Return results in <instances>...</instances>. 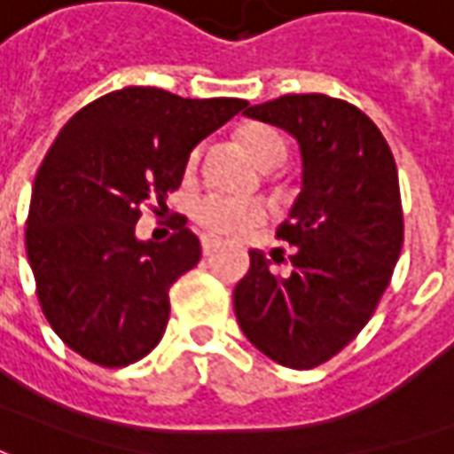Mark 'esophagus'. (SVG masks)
<instances>
[{
	"mask_svg": "<svg viewBox=\"0 0 454 454\" xmlns=\"http://www.w3.org/2000/svg\"><path fill=\"white\" fill-rule=\"evenodd\" d=\"M218 246H221V238L201 236V253H204V255H211V253H214Z\"/></svg>",
	"mask_w": 454,
	"mask_h": 454,
	"instance_id": "34e87169",
	"label": "esophagus"
}]
</instances>
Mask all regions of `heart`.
I'll return each instance as SVG.
<instances>
[{
    "label": "heart",
    "instance_id": "1",
    "mask_svg": "<svg viewBox=\"0 0 454 454\" xmlns=\"http://www.w3.org/2000/svg\"><path fill=\"white\" fill-rule=\"evenodd\" d=\"M250 155L255 158L260 168H277L286 160V143L277 130L267 126H253L243 133ZM201 148L192 150L189 155V168H194ZM197 221L201 226L218 233V236H243L250 228L260 226L267 218V207L260 199L228 197V194H207L199 199Z\"/></svg>",
    "mask_w": 454,
    "mask_h": 454
}]
</instances>
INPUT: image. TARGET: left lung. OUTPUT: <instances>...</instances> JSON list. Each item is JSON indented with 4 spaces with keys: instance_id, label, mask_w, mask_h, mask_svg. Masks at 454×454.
Here are the masks:
<instances>
[{
    "instance_id": "1",
    "label": "left lung",
    "mask_w": 454,
    "mask_h": 454,
    "mask_svg": "<svg viewBox=\"0 0 454 454\" xmlns=\"http://www.w3.org/2000/svg\"><path fill=\"white\" fill-rule=\"evenodd\" d=\"M246 116L294 136L301 192L277 231L294 246L292 272L250 250L233 309L270 360L311 370L360 333L389 286L403 243L396 162L367 114L325 94H285Z\"/></svg>"
}]
</instances>
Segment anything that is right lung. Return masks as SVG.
I'll return each instance as SVG.
<instances>
[{
  "instance_id": "1",
  "label": "right lung",
  "mask_w": 454,
  "mask_h": 454,
  "mask_svg": "<svg viewBox=\"0 0 454 454\" xmlns=\"http://www.w3.org/2000/svg\"><path fill=\"white\" fill-rule=\"evenodd\" d=\"M246 106L123 87L58 133L31 192L26 255L48 324L84 360L126 367L160 342L169 286L197 265L201 246L184 216L165 243L138 240L140 204L165 207L194 145Z\"/></svg>"
}]
</instances>
